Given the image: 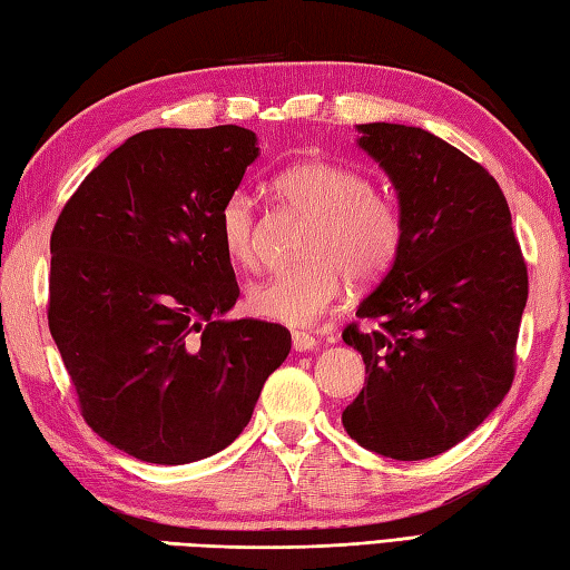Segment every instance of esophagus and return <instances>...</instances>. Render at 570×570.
<instances>
[{
	"label": "esophagus",
	"instance_id": "obj_1",
	"mask_svg": "<svg viewBox=\"0 0 570 570\" xmlns=\"http://www.w3.org/2000/svg\"><path fill=\"white\" fill-rule=\"evenodd\" d=\"M292 343H294L296 353H306V350H316V347H318L316 337H313L311 333H301V331H296V333L292 335Z\"/></svg>",
	"mask_w": 570,
	"mask_h": 570
}]
</instances>
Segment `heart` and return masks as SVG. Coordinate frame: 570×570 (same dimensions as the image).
I'll use <instances>...</instances> for the list:
<instances>
[{"instance_id":"heart-1","label":"heart","mask_w":570,"mask_h":570,"mask_svg":"<svg viewBox=\"0 0 570 570\" xmlns=\"http://www.w3.org/2000/svg\"><path fill=\"white\" fill-rule=\"evenodd\" d=\"M286 203L313 217L304 242L306 262L276 272L247 288L254 316L284 325H308L343 294L345 274L353 282L380 278L402 247V213L386 193L370 188L353 166L306 159L276 176ZM217 237L227 259L254 262V200L235 190L217 210Z\"/></svg>"}]
</instances>
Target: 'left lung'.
I'll use <instances>...</instances> for the list:
<instances>
[{
    "mask_svg": "<svg viewBox=\"0 0 570 570\" xmlns=\"http://www.w3.org/2000/svg\"><path fill=\"white\" fill-rule=\"evenodd\" d=\"M357 147L390 176L402 247L343 341L367 380L343 426L367 451L423 460L475 431L510 392L527 264L510 205L485 168L421 127L357 125Z\"/></svg>",
    "mask_w": 570,
    "mask_h": 570,
    "instance_id": "8db88e82",
    "label": "left lung"
}]
</instances>
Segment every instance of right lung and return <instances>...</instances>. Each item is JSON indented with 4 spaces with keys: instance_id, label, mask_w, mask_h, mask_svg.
I'll list each match as a JSON object with an SVG mask.
<instances>
[{
    "instance_id": "right-lung-1",
    "label": "right lung",
    "mask_w": 570,
    "mask_h": 570,
    "mask_svg": "<svg viewBox=\"0 0 570 570\" xmlns=\"http://www.w3.org/2000/svg\"><path fill=\"white\" fill-rule=\"evenodd\" d=\"M259 156L245 127L147 129L92 168L51 235L48 328L88 426L144 463L233 443L292 333L225 321L217 210Z\"/></svg>"
}]
</instances>
